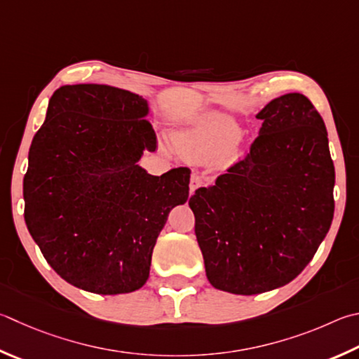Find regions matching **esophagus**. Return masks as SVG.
<instances>
[{
    "label": "esophagus",
    "instance_id": "1",
    "mask_svg": "<svg viewBox=\"0 0 359 359\" xmlns=\"http://www.w3.org/2000/svg\"><path fill=\"white\" fill-rule=\"evenodd\" d=\"M202 184V180L198 174H193L191 175V180H190V194H193L194 191H196V188H199Z\"/></svg>",
    "mask_w": 359,
    "mask_h": 359
}]
</instances>
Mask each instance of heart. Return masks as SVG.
<instances>
[{"mask_svg":"<svg viewBox=\"0 0 359 359\" xmlns=\"http://www.w3.org/2000/svg\"><path fill=\"white\" fill-rule=\"evenodd\" d=\"M240 140L236 123L221 114L201 117L179 138V149L191 157L205 158L229 152Z\"/></svg>","mask_w":359,"mask_h":359,"instance_id":"heart-1","label":"heart"}]
</instances>
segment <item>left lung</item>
Segmentation results:
<instances>
[{
    "mask_svg": "<svg viewBox=\"0 0 359 359\" xmlns=\"http://www.w3.org/2000/svg\"><path fill=\"white\" fill-rule=\"evenodd\" d=\"M257 119L250 154L188 201L208 281L236 295L293 281L334 215L327 127L308 97H278Z\"/></svg>",
    "mask_w": 359,
    "mask_h": 359,
    "instance_id": "1",
    "label": "left lung"
}]
</instances>
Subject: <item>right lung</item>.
Wrapping results in <instances>:
<instances>
[{"label": "right lung", "mask_w": 359, "mask_h": 359, "mask_svg": "<svg viewBox=\"0 0 359 359\" xmlns=\"http://www.w3.org/2000/svg\"><path fill=\"white\" fill-rule=\"evenodd\" d=\"M147 102L107 84L62 86L31 142L25 221L43 257L78 289L138 290L171 208L185 204L188 168L157 175L136 165L155 151Z\"/></svg>", "instance_id": "right-lung-1"}]
</instances>
